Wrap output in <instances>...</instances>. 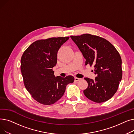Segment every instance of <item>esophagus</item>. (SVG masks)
<instances>
[{
  "instance_id": "esophagus-1",
  "label": "esophagus",
  "mask_w": 134,
  "mask_h": 134,
  "mask_svg": "<svg viewBox=\"0 0 134 134\" xmlns=\"http://www.w3.org/2000/svg\"><path fill=\"white\" fill-rule=\"evenodd\" d=\"M81 80L80 78H76V77H75V78H74V80H75V81H79V80Z\"/></svg>"
}]
</instances>
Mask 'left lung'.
I'll list each match as a JSON object with an SVG mask.
<instances>
[{
	"label": "left lung",
	"mask_w": 134,
	"mask_h": 134,
	"mask_svg": "<svg viewBox=\"0 0 134 134\" xmlns=\"http://www.w3.org/2000/svg\"><path fill=\"white\" fill-rule=\"evenodd\" d=\"M86 59L85 65H93V80L85 78L88 83L83 93L96 103L109 100L116 92L122 78V59L115 47L106 39L85 34L70 36Z\"/></svg>",
	"instance_id": "obj_1"
}]
</instances>
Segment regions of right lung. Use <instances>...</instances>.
I'll return each instance as SVG.
<instances>
[{"mask_svg":"<svg viewBox=\"0 0 134 134\" xmlns=\"http://www.w3.org/2000/svg\"><path fill=\"white\" fill-rule=\"evenodd\" d=\"M69 37H52L34 42L23 53L20 70L24 86L34 99L43 105H51L64 94L66 86L74 78L55 77L53 68L57 63L61 46Z\"/></svg>","mask_w":134,"mask_h":134,"instance_id":"right-lung-1","label":"right lung"}]
</instances>
